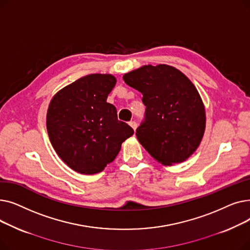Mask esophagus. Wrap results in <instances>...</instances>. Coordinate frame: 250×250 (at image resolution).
<instances>
[{
  "mask_svg": "<svg viewBox=\"0 0 250 250\" xmlns=\"http://www.w3.org/2000/svg\"><path fill=\"white\" fill-rule=\"evenodd\" d=\"M129 125L132 126V128H133L134 130H136V128H137V123H136V122H130V123H129Z\"/></svg>",
  "mask_w": 250,
  "mask_h": 250,
  "instance_id": "34e87169",
  "label": "esophagus"
}]
</instances>
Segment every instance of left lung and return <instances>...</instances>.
<instances>
[{
  "label": "left lung",
  "mask_w": 250,
  "mask_h": 250,
  "mask_svg": "<svg viewBox=\"0 0 250 250\" xmlns=\"http://www.w3.org/2000/svg\"><path fill=\"white\" fill-rule=\"evenodd\" d=\"M123 78L141 92L146 106V120L136 132L141 145L164 166L189 158L206 129L205 105L192 82L164 63L143 65Z\"/></svg>",
  "instance_id": "8db88e82"
}]
</instances>
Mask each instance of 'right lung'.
I'll use <instances>...</instances> for the list:
<instances>
[{
  "label": "right lung",
  "mask_w": 250,
  "mask_h": 250,
  "mask_svg": "<svg viewBox=\"0 0 250 250\" xmlns=\"http://www.w3.org/2000/svg\"><path fill=\"white\" fill-rule=\"evenodd\" d=\"M116 84L110 74H91L58 91L46 113L49 141L60 158L74 171L101 172L120 153L134 129L117 120L106 102Z\"/></svg>",
  "instance_id": "obj_1"
}]
</instances>
